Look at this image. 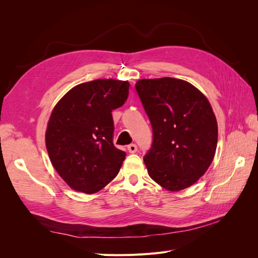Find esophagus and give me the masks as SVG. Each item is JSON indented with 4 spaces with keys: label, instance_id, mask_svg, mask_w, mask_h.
Segmentation results:
<instances>
[{
    "label": "esophagus",
    "instance_id": "obj_1",
    "mask_svg": "<svg viewBox=\"0 0 258 258\" xmlns=\"http://www.w3.org/2000/svg\"><path fill=\"white\" fill-rule=\"evenodd\" d=\"M138 151V146L136 144H130L128 145V152L131 154H135Z\"/></svg>",
    "mask_w": 258,
    "mask_h": 258
}]
</instances>
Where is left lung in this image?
I'll return each mask as SVG.
<instances>
[{"instance_id": "obj_1", "label": "left lung", "mask_w": 258, "mask_h": 258, "mask_svg": "<svg viewBox=\"0 0 258 258\" xmlns=\"http://www.w3.org/2000/svg\"><path fill=\"white\" fill-rule=\"evenodd\" d=\"M136 89L153 129L143 157L148 175L170 191L187 188L215 155L218 131L210 102L195 86L172 77L140 80Z\"/></svg>"}]
</instances>
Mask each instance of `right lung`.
<instances>
[{"instance_id":"right-lung-1","label":"right lung","mask_w":258,"mask_h":258,"mask_svg":"<svg viewBox=\"0 0 258 258\" xmlns=\"http://www.w3.org/2000/svg\"><path fill=\"white\" fill-rule=\"evenodd\" d=\"M128 95V82L96 80L75 86L52 110L46 148L53 168L74 190L95 194L118 174L126 153L113 143L112 111Z\"/></svg>"}]
</instances>
